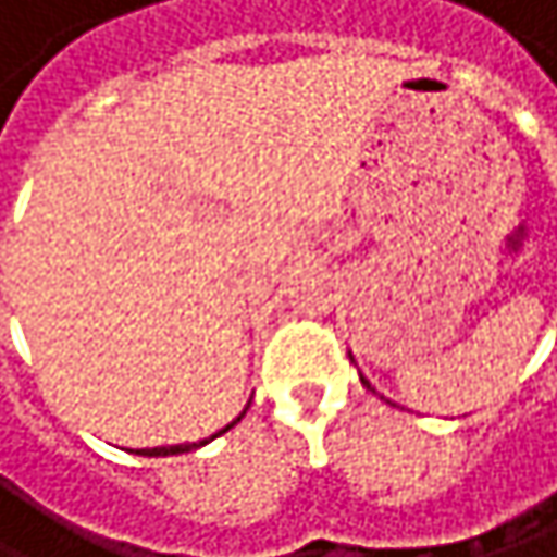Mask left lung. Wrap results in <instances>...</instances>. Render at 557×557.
Returning a JSON list of instances; mask_svg holds the SVG:
<instances>
[{
  "label": "left lung",
  "instance_id": "8db88e82",
  "mask_svg": "<svg viewBox=\"0 0 557 557\" xmlns=\"http://www.w3.org/2000/svg\"><path fill=\"white\" fill-rule=\"evenodd\" d=\"M350 360H354V357H350ZM360 384H363V387H371V384H368V377H363V374H360ZM371 391H374V387H371Z\"/></svg>",
  "mask_w": 557,
  "mask_h": 557
}]
</instances>
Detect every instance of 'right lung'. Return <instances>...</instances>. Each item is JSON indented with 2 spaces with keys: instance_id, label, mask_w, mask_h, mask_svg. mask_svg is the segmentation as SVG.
I'll use <instances>...</instances> for the list:
<instances>
[{
  "instance_id": "1",
  "label": "right lung",
  "mask_w": 557,
  "mask_h": 557,
  "mask_svg": "<svg viewBox=\"0 0 557 557\" xmlns=\"http://www.w3.org/2000/svg\"><path fill=\"white\" fill-rule=\"evenodd\" d=\"M247 414V408L240 411V418ZM240 418H233L223 431H216V434H210V437H203V441H197V444H170V447H139L136 455H143V458H170V455H186V451H197V447H203V444H210L213 437H220V434H226L233 424H240Z\"/></svg>"
}]
</instances>
